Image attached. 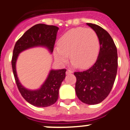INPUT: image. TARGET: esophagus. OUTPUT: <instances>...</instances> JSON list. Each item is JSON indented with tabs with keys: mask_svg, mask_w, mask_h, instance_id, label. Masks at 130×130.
<instances>
[{
	"mask_svg": "<svg viewBox=\"0 0 130 130\" xmlns=\"http://www.w3.org/2000/svg\"><path fill=\"white\" fill-rule=\"evenodd\" d=\"M66 74H71V73H73V71H72L71 70H70V69H67L66 71Z\"/></svg>",
	"mask_w": 130,
	"mask_h": 130,
	"instance_id": "1",
	"label": "esophagus"
}]
</instances>
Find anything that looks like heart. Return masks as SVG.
Instances as JSON below:
<instances>
[{
    "mask_svg": "<svg viewBox=\"0 0 130 130\" xmlns=\"http://www.w3.org/2000/svg\"><path fill=\"white\" fill-rule=\"evenodd\" d=\"M99 40L91 28H73L64 33L54 49L56 59L65 63L69 54L71 61L76 68L85 69L97 59L99 52Z\"/></svg>",
    "mask_w": 130,
    "mask_h": 130,
    "instance_id": "b5f03b06",
    "label": "heart"
}]
</instances>
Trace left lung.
Segmentation results:
<instances>
[{
    "mask_svg": "<svg viewBox=\"0 0 130 130\" xmlns=\"http://www.w3.org/2000/svg\"><path fill=\"white\" fill-rule=\"evenodd\" d=\"M97 34L100 48L98 58L90 68L74 72L75 91L78 98L87 104L101 103L108 96L118 69L117 48L108 32L97 24L87 23Z\"/></svg>",
    "mask_w": 130,
    "mask_h": 130,
    "instance_id": "1",
    "label": "left lung"
}]
</instances>
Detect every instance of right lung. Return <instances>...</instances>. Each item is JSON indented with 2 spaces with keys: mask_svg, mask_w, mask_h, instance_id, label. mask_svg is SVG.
I'll use <instances>...</instances> for the list:
<instances>
[{
  "mask_svg": "<svg viewBox=\"0 0 130 130\" xmlns=\"http://www.w3.org/2000/svg\"><path fill=\"white\" fill-rule=\"evenodd\" d=\"M59 28L53 25L37 24L29 28L16 42L12 54V68L16 83L22 97L37 107H48L56 103L59 97V90L66 77V69L51 70L40 89L28 90L21 85L17 77L16 62L18 54L24 50L35 46H45L52 52Z\"/></svg>",
  "mask_w": 130,
  "mask_h": 130,
  "instance_id": "obj_1",
  "label": "right lung"
}]
</instances>
